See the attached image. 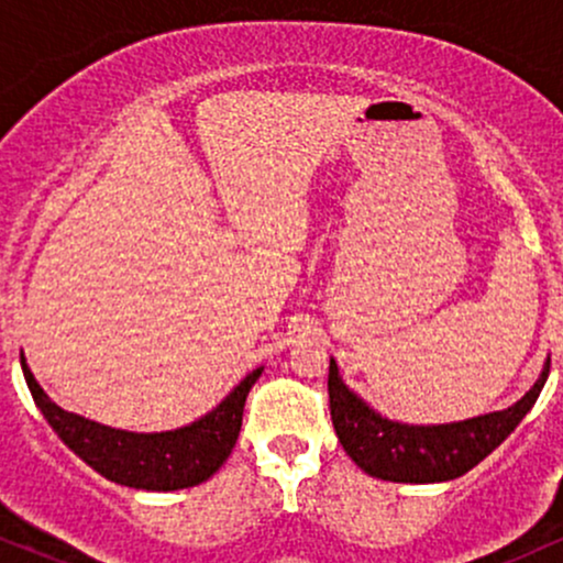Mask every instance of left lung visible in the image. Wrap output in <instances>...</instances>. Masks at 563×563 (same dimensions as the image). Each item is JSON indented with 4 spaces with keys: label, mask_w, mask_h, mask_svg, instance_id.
I'll use <instances>...</instances> for the list:
<instances>
[{
    "label": "left lung",
    "mask_w": 563,
    "mask_h": 563,
    "mask_svg": "<svg viewBox=\"0 0 563 563\" xmlns=\"http://www.w3.org/2000/svg\"><path fill=\"white\" fill-rule=\"evenodd\" d=\"M548 373H551V357L542 365L532 389L508 410L487 412V416L457 423L410 426L389 421L365 399H360L341 380L339 365L331 357L328 394H331L333 429L346 455L376 479L405 484L450 482L479 466L489 452L506 442L510 431L538 402Z\"/></svg>",
    "instance_id": "obj_1"
}]
</instances>
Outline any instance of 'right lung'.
<instances>
[{
	"instance_id": "add662e5",
	"label": "right lung",
	"mask_w": 563,
	"mask_h": 563,
	"mask_svg": "<svg viewBox=\"0 0 563 563\" xmlns=\"http://www.w3.org/2000/svg\"><path fill=\"white\" fill-rule=\"evenodd\" d=\"M21 367L42 416L87 466L115 484L156 489V493L196 487L222 468L241 434L245 397L264 371V367L251 371L214 410L190 426L161 431V434H134L63 410L36 384L23 357Z\"/></svg>"
}]
</instances>
